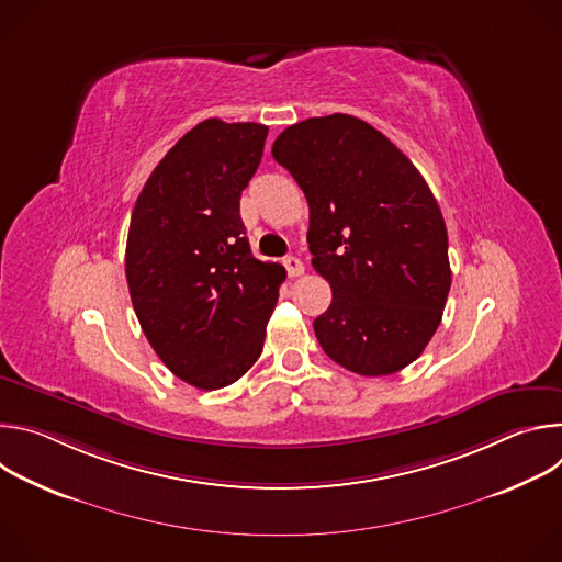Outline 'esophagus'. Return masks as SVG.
<instances>
[{"instance_id":"1","label":"esophagus","mask_w":562,"mask_h":562,"mask_svg":"<svg viewBox=\"0 0 562 562\" xmlns=\"http://www.w3.org/2000/svg\"><path fill=\"white\" fill-rule=\"evenodd\" d=\"M284 267H286V273H289L291 278H295V276H302V273H304V265H302V260H300V258H295V256L284 258Z\"/></svg>"}]
</instances>
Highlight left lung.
I'll use <instances>...</instances> for the list:
<instances>
[{
    "label": "left lung",
    "mask_w": 562,
    "mask_h": 562,
    "mask_svg": "<svg viewBox=\"0 0 562 562\" xmlns=\"http://www.w3.org/2000/svg\"><path fill=\"white\" fill-rule=\"evenodd\" d=\"M271 153L304 191L311 265L334 293L313 323L319 347L360 375L405 369L436 334L451 286L429 184L389 137L345 113L284 128Z\"/></svg>",
    "instance_id": "1"
}]
</instances>
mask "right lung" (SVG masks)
<instances>
[{
	"mask_svg": "<svg viewBox=\"0 0 562 562\" xmlns=\"http://www.w3.org/2000/svg\"><path fill=\"white\" fill-rule=\"evenodd\" d=\"M269 128L200 122L146 180L128 226L126 282L142 331L184 382L213 391L260 358L284 267L254 258L239 198Z\"/></svg>",
	"mask_w": 562,
	"mask_h": 562,
	"instance_id": "1",
	"label": "right lung"
}]
</instances>
